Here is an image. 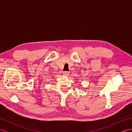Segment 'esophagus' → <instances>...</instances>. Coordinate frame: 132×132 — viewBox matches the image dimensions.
<instances>
[{
	"label": "esophagus",
	"instance_id": "esophagus-1",
	"mask_svg": "<svg viewBox=\"0 0 132 132\" xmlns=\"http://www.w3.org/2000/svg\"><path fill=\"white\" fill-rule=\"evenodd\" d=\"M69 74H70L69 72H68V71H63V74L64 75H65V76H69Z\"/></svg>",
	"mask_w": 132,
	"mask_h": 132
}]
</instances>
